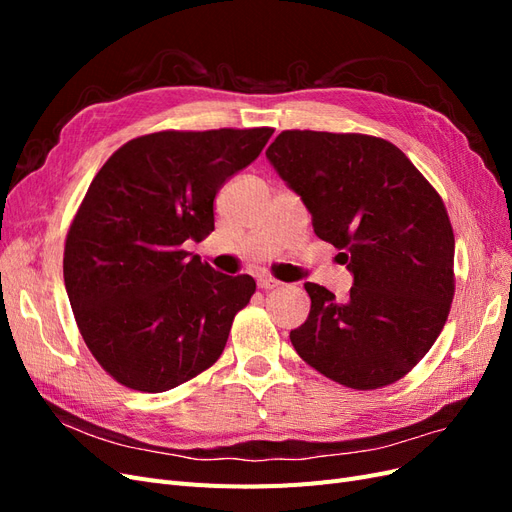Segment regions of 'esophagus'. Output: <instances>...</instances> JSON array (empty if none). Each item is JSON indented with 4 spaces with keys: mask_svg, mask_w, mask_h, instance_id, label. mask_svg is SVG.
<instances>
[{
    "mask_svg": "<svg viewBox=\"0 0 512 512\" xmlns=\"http://www.w3.org/2000/svg\"><path fill=\"white\" fill-rule=\"evenodd\" d=\"M277 286H282V284L277 282V280H273V277H267V275H260L258 277V288H262V290H273Z\"/></svg>",
    "mask_w": 512,
    "mask_h": 512,
    "instance_id": "obj_1",
    "label": "esophagus"
}]
</instances>
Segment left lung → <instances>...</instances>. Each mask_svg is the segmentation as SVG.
<instances>
[{
	"instance_id": "left-lung-1",
	"label": "left lung",
	"mask_w": 512,
	"mask_h": 512,
	"mask_svg": "<svg viewBox=\"0 0 512 512\" xmlns=\"http://www.w3.org/2000/svg\"><path fill=\"white\" fill-rule=\"evenodd\" d=\"M267 160L352 273L346 303L307 282L309 316L290 331L303 361L350 389L386 386L436 342L455 292V237L442 198L384 138L286 130Z\"/></svg>"
}]
</instances>
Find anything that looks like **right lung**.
I'll return each mask as SVG.
<instances>
[{
	"instance_id": "add662e5",
	"label": "right lung",
	"mask_w": 512,
	"mask_h": 512,
	"mask_svg": "<svg viewBox=\"0 0 512 512\" xmlns=\"http://www.w3.org/2000/svg\"><path fill=\"white\" fill-rule=\"evenodd\" d=\"M271 128L156 132L117 149L70 226L64 282L87 348L123 386L164 393L220 359L256 290L183 250L215 228L213 200Z\"/></svg>"
}]
</instances>
